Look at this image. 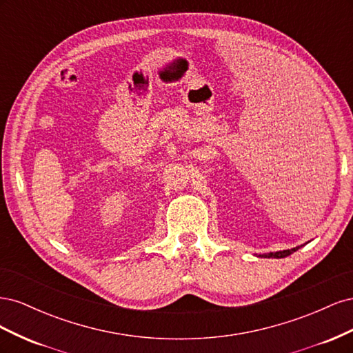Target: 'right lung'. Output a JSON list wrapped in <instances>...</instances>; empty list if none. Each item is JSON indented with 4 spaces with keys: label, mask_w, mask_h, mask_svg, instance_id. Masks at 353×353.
Wrapping results in <instances>:
<instances>
[{
    "label": "right lung",
    "mask_w": 353,
    "mask_h": 353,
    "mask_svg": "<svg viewBox=\"0 0 353 353\" xmlns=\"http://www.w3.org/2000/svg\"><path fill=\"white\" fill-rule=\"evenodd\" d=\"M299 248H293V249H288V250H281V252H274V253H263L259 254L262 258H285V256L292 254L293 252H296Z\"/></svg>",
    "instance_id": "right-lung-1"
}]
</instances>
